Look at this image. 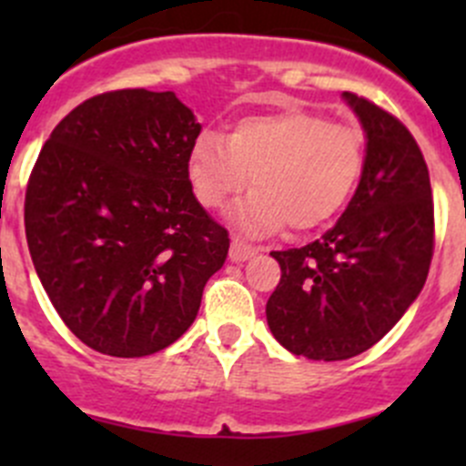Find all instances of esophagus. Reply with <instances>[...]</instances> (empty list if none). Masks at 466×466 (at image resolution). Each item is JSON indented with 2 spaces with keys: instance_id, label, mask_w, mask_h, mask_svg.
Wrapping results in <instances>:
<instances>
[{
  "instance_id": "esophagus-1",
  "label": "esophagus",
  "mask_w": 466,
  "mask_h": 466,
  "mask_svg": "<svg viewBox=\"0 0 466 466\" xmlns=\"http://www.w3.org/2000/svg\"><path fill=\"white\" fill-rule=\"evenodd\" d=\"M257 248L250 246V243L241 241V238H232V248H229V259L232 261H248L250 257L257 255Z\"/></svg>"
}]
</instances>
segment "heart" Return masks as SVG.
<instances>
[{"mask_svg": "<svg viewBox=\"0 0 466 466\" xmlns=\"http://www.w3.org/2000/svg\"><path fill=\"white\" fill-rule=\"evenodd\" d=\"M365 139L356 126L311 110L243 116L228 139L205 133L189 155L198 203L223 209L243 189H257L237 211L248 232H311L350 203L363 173Z\"/></svg>", "mask_w": 466, "mask_h": 466, "instance_id": "heart-1", "label": "heart"}]
</instances>
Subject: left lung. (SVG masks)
I'll list each match as a JSON object with an SVG mask.
<instances>
[{"label":"left lung","mask_w":466,"mask_h":466,"mask_svg":"<svg viewBox=\"0 0 466 466\" xmlns=\"http://www.w3.org/2000/svg\"><path fill=\"white\" fill-rule=\"evenodd\" d=\"M342 96L368 135L359 189L318 241L270 252L281 279L266 304L268 327L311 360L377 345L424 289L435 248L433 191L415 137L377 103Z\"/></svg>","instance_id":"obj_1"}]
</instances>
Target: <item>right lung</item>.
<instances>
[{
	"mask_svg": "<svg viewBox=\"0 0 466 466\" xmlns=\"http://www.w3.org/2000/svg\"><path fill=\"white\" fill-rule=\"evenodd\" d=\"M200 135L173 92L115 89L74 107L26 185V243L69 331L101 354L137 359L196 320L229 234L196 200Z\"/></svg>",
	"mask_w": 466,
	"mask_h": 466,
	"instance_id": "obj_1",
	"label": "right lung"
}]
</instances>
